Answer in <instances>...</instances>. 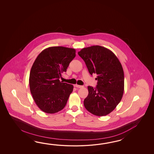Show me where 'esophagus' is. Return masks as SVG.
<instances>
[{
    "label": "esophagus",
    "instance_id": "esophagus-1",
    "mask_svg": "<svg viewBox=\"0 0 154 154\" xmlns=\"http://www.w3.org/2000/svg\"><path fill=\"white\" fill-rule=\"evenodd\" d=\"M75 87L78 88H83L84 86H82V85H77V84H76Z\"/></svg>",
    "mask_w": 154,
    "mask_h": 154
}]
</instances>
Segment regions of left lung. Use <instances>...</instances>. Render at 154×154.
<instances>
[{
  "label": "left lung",
  "mask_w": 154,
  "mask_h": 154,
  "mask_svg": "<svg viewBox=\"0 0 154 154\" xmlns=\"http://www.w3.org/2000/svg\"><path fill=\"white\" fill-rule=\"evenodd\" d=\"M88 72L97 75V85L88 86V94L84 101L92 114L104 116L113 111L121 101L124 92L125 76L121 63L113 53L105 47L93 46L78 52Z\"/></svg>",
  "instance_id": "obj_1"
}]
</instances>
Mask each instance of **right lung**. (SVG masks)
<instances>
[{"instance_id":"right-lung-1","label":"right lung","mask_w":154,"mask_h":154,"mask_svg":"<svg viewBox=\"0 0 154 154\" xmlns=\"http://www.w3.org/2000/svg\"><path fill=\"white\" fill-rule=\"evenodd\" d=\"M75 49L51 47L44 49L33 64L30 71V91L36 105L47 113H55L66 106L73 85L60 82L75 57Z\"/></svg>"}]
</instances>
